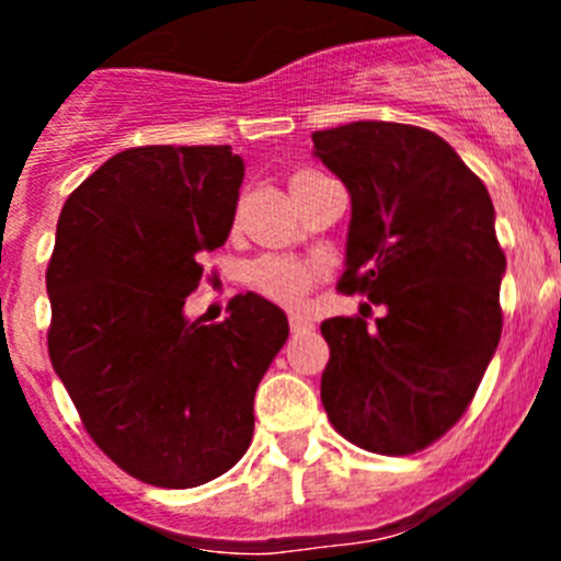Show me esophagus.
<instances>
[{
  "label": "esophagus",
  "instance_id": "obj_1",
  "mask_svg": "<svg viewBox=\"0 0 561 561\" xmlns=\"http://www.w3.org/2000/svg\"><path fill=\"white\" fill-rule=\"evenodd\" d=\"M289 329H291V334H304V331L311 329V320H309V317H304V314H291L289 317Z\"/></svg>",
  "mask_w": 561,
  "mask_h": 561
}]
</instances>
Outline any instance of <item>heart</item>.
I'll list each match as a JSON object with an SVG mask.
<instances>
[{
	"label": "heart",
	"instance_id": "1",
	"mask_svg": "<svg viewBox=\"0 0 561 561\" xmlns=\"http://www.w3.org/2000/svg\"><path fill=\"white\" fill-rule=\"evenodd\" d=\"M304 176V173H297ZM295 176V180H297ZM317 280V272L309 264L289 255H264L252 261L247 270V284L261 297L277 306H300Z\"/></svg>",
	"mask_w": 561,
	"mask_h": 561
}]
</instances>
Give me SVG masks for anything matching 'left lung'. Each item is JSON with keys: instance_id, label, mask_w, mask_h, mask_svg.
<instances>
[{"instance_id": "1", "label": "left lung", "mask_w": 561, "mask_h": 561, "mask_svg": "<svg viewBox=\"0 0 561 561\" xmlns=\"http://www.w3.org/2000/svg\"><path fill=\"white\" fill-rule=\"evenodd\" d=\"M351 193L340 289L385 314L320 325V399L342 438L413 455L458 424L503 331L505 255L483 182L435 131L359 121L311 134Z\"/></svg>"}]
</instances>
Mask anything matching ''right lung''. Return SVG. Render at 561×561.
<instances>
[{"label":"right lung","instance_id":"1","mask_svg":"<svg viewBox=\"0 0 561 561\" xmlns=\"http://www.w3.org/2000/svg\"><path fill=\"white\" fill-rule=\"evenodd\" d=\"M230 146L114 153L69 193L47 266L49 362L98 447L131 478L193 489L241 460L257 381L289 320L255 291L187 320L199 257L236 219Z\"/></svg>","mask_w":561,"mask_h":561}]
</instances>
